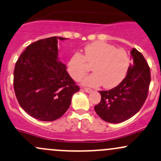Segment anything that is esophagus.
Returning a JSON list of instances; mask_svg holds the SVG:
<instances>
[{"mask_svg":"<svg viewBox=\"0 0 161 161\" xmlns=\"http://www.w3.org/2000/svg\"><path fill=\"white\" fill-rule=\"evenodd\" d=\"M84 91H85L86 92H87V93H90V92H92V89H89V88H84Z\"/></svg>","mask_w":161,"mask_h":161,"instance_id":"esophagus-1","label":"esophagus"}]
</instances>
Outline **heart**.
<instances>
[{
    "instance_id": "1",
    "label": "heart",
    "mask_w": 161,
    "mask_h": 161,
    "mask_svg": "<svg viewBox=\"0 0 161 161\" xmlns=\"http://www.w3.org/2000/svg\"><path fill=\"white\" fill-rule=\"evenodd\" d=\"M92 65L93 73L82 80L85 86L96 87L103 86L112 89L124 79L129 70L130 61L126 50L103 42H95L84 48L83 55L75 52L67 62V71L75 81H79Z\"/></svg>"
}]
</instances>
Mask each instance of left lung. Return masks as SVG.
<instances>
[{"label": "left lung", "instance_id": "8db88e82", "mask_svg": "<svg viewBox=\"0 0 161 161\" xmlns=\"http://www.w3.org/2000/svg\"><path fill=\"white\" fill-rule=\"evenodd\" d=\"M132 63L126 77L117 86L99 91L101 101L94 107L98 116L111 123L124 122L134 116L148 94L150 72L146 59L136 48L130 52Z\"/></svg>", "mask_w": 161, "mask_h": 161}]
</instances>
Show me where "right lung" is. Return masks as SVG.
<instances>
[{
	"label": "right lung",
	"mask_w": 161,
	"mask_h": 161,
	"mask_svg": "<svg viewBox=\"0 0 161 161\" xmlns=\"http://www.w3.org/2000/svg\"><path fill=\"white\" fill-rule=\"evenodd\" d=\"M51 37L28 45L14 71V89L21 108L32 117L54 121L63 116L79 87L59 61L58 41Z\"/></svg>",
	"instance_id": "1"
}]
</instances>
